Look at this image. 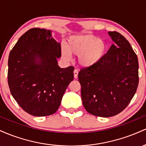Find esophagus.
Wrapping results in <instances>:
<instances>
[{"mask_svg": "<svg viewBox=\"0 0 146 146\" xmlns=\"http://www.w3.org/2000/svg\"><path fill=\"white\" fill-rule=\"evenodd\" d=\"M73 73H74V78L75 79L78 78V70L75 69L74 71H73Z\"/></svg>", "mask_w": 146, "mask_h": 146, "instance_id": "1", "label": "esophagus"}]
</instances>
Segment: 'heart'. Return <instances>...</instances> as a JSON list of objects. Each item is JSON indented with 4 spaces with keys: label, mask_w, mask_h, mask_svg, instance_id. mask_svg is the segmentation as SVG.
Here are the masks:
<instances>
[{
    "label": "heart",
    "mask_w": 146,
    "mask_h": 146,
    "mask_svg": "<svg viewBox=\"0 0 146 146\" xmlns=\"http://www.w3.org/2000/svg\"><path fill=\"white\" fill-rule=\"evenodd\" d=\"M106 49L104 40L98 37L90 34L75 35L68 38L66 45H62L61 53L66 60H71V54L78 56L79 64L88 68L100 62Z\"/></svg>",
    "instance_id": "1"
}]
</instances>
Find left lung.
I'll return each mask as SVG.
<instances>
[{
    "label": "left lung",
    "instance_id": "left-lung-1",
    "mask_svg": "<svg viewBox=\"0 0 146 146\" xmlns=\"http://www.w3.org/2000/svg\"><path fill=\"white\" fill-rule=\"evenodd\" d=\"M108 35L114 44L101 61L78 73L85 109L102 117L125 109L139 84L138 58L131 45L119 33L109 31Z\"/></svg>",
    "mask_w": 146,
    "mask_h": 146
}]
</instances>
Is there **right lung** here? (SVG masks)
<instances>
[{
	"label": "right lung",
	"mask_w": 146,
	"mask_h": 146,
	"mask_svg": "<svg viewBox=\"0 0 146 146\" xmlns=\"http://www.w3.org/2000/svg\"><path fill=\"white\" fill-rule=\"evenodd\" d=\"M51 30L32 28L19 38L9 53L8 84L13 98L30 115L55 113L73 80V66L60 68L61 46Z\"/></svg>",
	"instance_id": "add662e5"
}]
</instances>
